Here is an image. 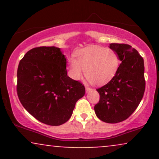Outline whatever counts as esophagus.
Masks as SVG:
<instances>
[{"label": "esophagus", "mask_w": 159, "mask_h": 159, "mask_svg": "<svg viewBox=\"0 0 159 159\" xmlns=\"http://www.w3.org/2000/svg\"><path fill=\"white\" fill-rule=\"evenodd\" d=\"M91 90H92V89H91L90 87H86V92H87V93L90 92Z\"/></svg>", "instance_id": "obj_1"}]
</instances>
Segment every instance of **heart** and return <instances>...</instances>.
I'll return each instance as SVG.
<instances>
[{
    "label": "heart",
    "mask_w": 159,
    "mask_h": 159,
    "mask_svg": "<svg viewBox=\"0 0 159 159\" xmlns=\"http://www.w3.org/2000/svg\"><path fill=\"white\" fill-rule=\"evenodd\" d=\"M120 66L119 56L115 51L90 45L78 51L75 59L69 60V74L78 81L84 70L85 77L93 84H102L112 79Z\"/></svg>",
    "instance_id": "1"
}]
</instances>
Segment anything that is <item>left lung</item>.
Returning a JSON list of instances; mask_svg holds the SVG:
<instances>
[{
	"mask_svg": "<svg viewBox=\"0 0 159 159\" xmlns=\"http://www.w3.org/2000/svg\"><path fill=\"white\" fill-rule=\"evenodd\" d=\"M109 48L116 52L121 63L114 78L97 89L100 99L94 110L102 121L116 123L129 118L143 98L144 63L143 57L131 45L111 43Z\"/></svg>",
	"mask_w": 159,
	"mask_h": 159,
	"instance_id": "obj_1",
	"label": "left lung"
}]
</instances>
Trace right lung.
<instances>
[{
	"label": "right lung",
	"instance_id": "right-lung-1",
	"mask_svg": "<svg viewBox=\"0 0 159 159\" xmlns=\"http://www.w3.org/2000/svg\"><path fill=\"white\" fill-rule=\"evenodd\" d=\"M61 48L38 47L19 62L17 93L25 110L41 123L60 125L69 120L85 88L67 75Z\"/></svg>",
	"mask_w": 159,
	"mask_h": 159
}]
</instances>
